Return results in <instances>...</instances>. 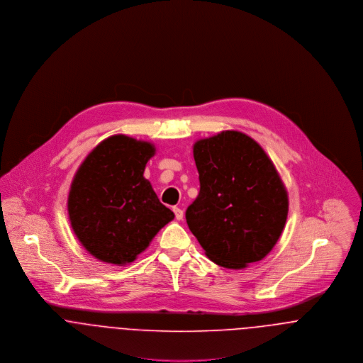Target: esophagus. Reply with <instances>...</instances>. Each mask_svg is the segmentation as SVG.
Returning a JSON list of instances; mask_svg holds the SVG:
<instances>
[{
	"label": "esophagus",
	"instance_id": "34e87169",
	"mask_svg": "<svg viewBox=\"0 0 363 363\" xmlns=\"http://www.w3.org/2000/svg\"><path fill=\"white\" fill-rule=\"evenodd\" d=\"M172 210H174V213H175V218H177V220H182V218H184V211H182L179 207H174Z\"/></svg>",
	"mask_w": 363,
	"mask_h": 363
}]
</instances>
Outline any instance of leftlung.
I'll list each match as a JSON object with an SVG mask.
<instances>
[{
  "label": "left lung",
  "mask_w": 363,
  "mask_h": 363,
  "mask_svg": "<svg viewBox=\"0 0 363 363\" xmlns=\"http://www.w3.org/2000/svg\"><path fill=\"white\" fill-rule=\"evenodd\" d=\"M194 159L201 192L186 210V223L206 256L233 270L264 259L288 216V192L276 165L238 130L196 140Z\"/></svg>",
  "instance_id": "left-lung-1"
}]
</instances>
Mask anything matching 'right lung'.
Returning <instances> with one entry per match:
<instances>
[{"instance_id":"obj_1","label":"right lung","mask_w":363,"mask_h":363,"mask_svg":"<svg viewBox=\"0 0 363 363\" xmlns=\"http://www.w3.org/2000/svg\"><path fill=\"white\" fill-rule=\"evenodd\" d=\"M155 155L150 142L114 135L79 165L69 189L68 217L82 246L96 259L129 264L174 220L143 177Z\"/></svg>"}]
</instances>
